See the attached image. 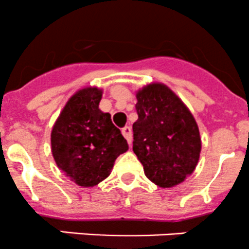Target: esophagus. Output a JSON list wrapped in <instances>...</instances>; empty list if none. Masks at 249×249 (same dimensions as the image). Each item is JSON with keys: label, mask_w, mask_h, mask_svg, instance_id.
<instances>
[{"label": "esophagus", "mask_w": 249, "mask_h": 249, "mask_svg": "<svg viewBox=\"0 0 249 249\" xmlns=\"http://www.w3.org/2000/svg\"><path fill=\"white\" fill-rule=\"evenodd\" d=\"M121 132L122 134H124V137L127 139L128 144L129 145L132 144V129H130L129 125H124V127L121 129Z\"/></svg>", "instance_id": "esophagus-1"}]
</instances>
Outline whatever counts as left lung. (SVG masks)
<instances>
[{"instance_id":"obj_1","label":"left lung","mask_w":249,"mask_h":249,"mask_svg":"<svg viewBox=\"0 0 249 249\" xmlns=\"http://www.w3.org/2000/svg\"><path fill=\"white\" fill-rule=\"evenodd\" d=\"M135 97L133 151L149 180L163 189L179 185L200 160L202 142L195 117L164 83H149Z\"/></svg>"}]
</instances>
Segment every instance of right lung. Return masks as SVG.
I'll list each match as a JSON object with an SVG mask.
<instances>
[{
  "mask_svg": "<svg viewBox=\"0 0 249 249\" xmlns=\"http://www.w3.org/2000/svg\"><path fill=\"white\" fill-rule=\"evenodd\" d=\"M103 89L85 87L73 93L54 122L52 155L59 169L82 188L107 179L115 161L128 150L127 140L99 109Z\"/></svg>",
  "mask_w": 249,
  "mask_h": 249,
  "instance_id": "add662e5",
  "label": "right lung"
}]
</instances>
